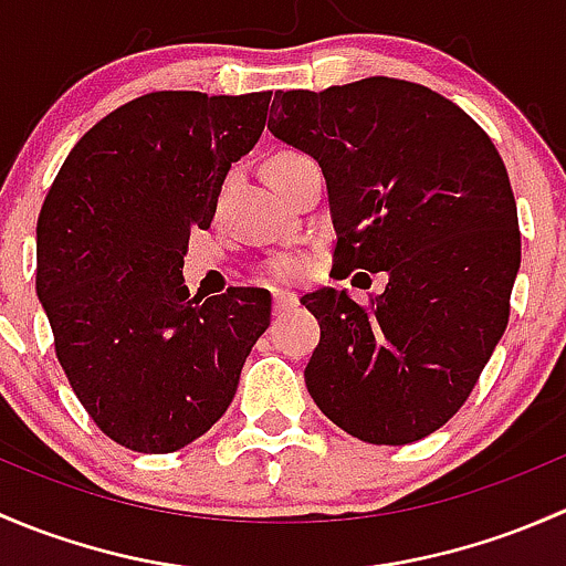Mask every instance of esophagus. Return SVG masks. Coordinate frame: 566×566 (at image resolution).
I'll use <instances>...</instances> for the list:
<instances>
[{"mask_svg": "<svg viewBox=\"0 0 566 566\" xmlns=\"http://www.w3.org/2000/svg\"><path fill=\"white\" fill-rule=\"evenodd\" d=\"M293 306H298V298H295L293 293H273V312H287L293 310Z\"/></svg>", "mask_w": 566, "mask_h": 566, "instance_id": "obj_1", "label": "esophagus"}]
</instances>
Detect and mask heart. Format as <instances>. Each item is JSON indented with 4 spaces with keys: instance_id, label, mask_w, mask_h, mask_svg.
<instances>
[{
    "instance_id": "obj_1",
    "label": "heart",
    "mask_w": 566,
    "mask_h": 566,
    "mask_svg": "<svg viewBox=\"0 0 566 566\" xmlns=\"http://www.w3.org/2000/svg\"><path fill=\"white\" fill-rule=\"evenodd\" d=\"M260 273L265 282H298L306 273V262L295 254H279L271 256Z\"/></svg>"
}]
</instances>
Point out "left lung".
I'll list each match as a JSON object with an SVG mask.
<instances>
[{"label": "left lung", "mask_w": 566, "mask_h": 566, "mask_svg": "<svg viewBox=\"0 0 566 566\" xmlns=\"http://www.w3.org/2000/svg\"><path fill=\"white\" fill-rule=\"evenodd\" d=\"M268 130L323 167L334 268L389 273L367 304L301 298L319 323L306 389L358 441H421L465 405L510 323L521 227L504 161L458 104L389 76L279 90Z\"/></svg>", "instance_id": "1"}]
</instances>
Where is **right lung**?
Instances as JSON below:
<instances>
[{
    "instance_id": "obj_1",
    "label": "right lung",
    "mask_w": 566,
    "mask_h": 566,
    "mask_svg": "<svg viewBox=\"0 0 566 566\" xmlns=\"http://www.w3.org/2000/svg\"><path fill=\"white\" fill-rule=\"evenodd\" d=\"M271 93L161 90L95 123L38 216V298L56 361L119 447L167 454L230 408L271 323V293L188 298L182 254L213 219L232 161L260 142Z\"/></svg>"
}]
</instances>
